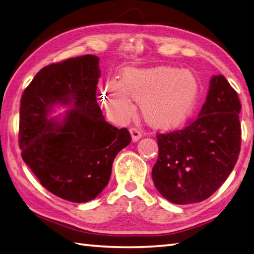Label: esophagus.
Masks as SVG:
<instances>
[{
    "label": "esophagus",
    "mask_w": 254,
    "mask_h": 254,
    "mask_svg": "<svg viewBox=\"0 0 254 254\" xmlns=\"http://www.w3.org/2000/svg\"><path fill=\"white\" fill-rule=\"evenodd\" d=\"M130 134H131V139H132V141H133V142L138 141V140L142 137V133H141V131H140L139 129H138V128H136V127H132V128H130Z\"/></svg>",
    "instance_id": "1"
}]
</instances>
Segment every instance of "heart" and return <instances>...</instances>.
Returning <instances> with one entry per match:
<instances>
[{
    "label": "heart",
    "instance_id": "1",
    "mask_svg": "<svg viewBox=\"0 0 254 254\" xmlns=\"http://www.w3.org/2000/svg\"><path fill=\"white\" fill-rule=\"evenodd\" d=\"M106 104L120 118L132 115L131 100L141 103L144 120L156 128H172L187 120L199 94V82L189 70L159 66L127 69L121 81L112 79L105 88Z\"/></svg>",
    "mask_w": 254,
    "mask_h": 254
}]
</instances>
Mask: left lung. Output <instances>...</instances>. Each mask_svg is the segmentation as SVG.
I'll return each mask as SVG.
<instances>
[{"label": "left lung", "mask_w": 254, "mask_h": 254, "mask_svg": "<svg viewBox=\"0 0 254 254\" xmlns=\"http://www.w3.org/2000/svg\"><path fill=\"white\" fill-rule=\"evenodd\" d=\"M240 109L237 92L226 78L213 76L198 117L179 130L156 134L159 157L152 179L167 201L201 202L227 179L240 152Z\"/></svg>", "instance_id": "left-lung-1"}]
</instances>
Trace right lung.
<instances>
[{"label": "right lung", "instance_id": "add662e5", "mask_svg": "<svg viewBox=\"0 0 254 254\" xmlns=\"http://www.w3.org/2000/svg\"><path fill=\"white\" fill-rule=\"evenodd\" d=\"M99 58L82 55L48 65L38 72L20 100L21 157L51 193L75 203L98 196L112 164L131 141L97 102ZM70 105L62 122L47 118L55 104Z\"/></svg>", "mask_w": 254, "mask_h": 254}]
</instances>
